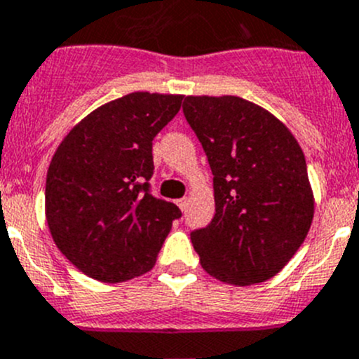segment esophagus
<instances>
[{
    "instance_id": "34e87169",
    "label": "esophagus",
    "mask_w": 359,
    "mask_h": 359,
    "mask_svg": "<svg viewBox=\"0 0 359 359\" xmlns=\"http://www.w3.org/2000/svg\"><path fill=\"white\" fill-rule=\"evenodd\" d=\"M177 205H179L180 210H186V208H187V198H180V200H177Z\"/></svg>"
}]
</instances>
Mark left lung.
Wrapping results in <instances>:
<instances>
[{
	"label": "left lung",
	"mask_w": 359,
	"mask_h": 359,
	"mask_svg": "<svg viewBox=\"0 0 359 359\" xmlns=\"http://www.w3.org/2000/svg\"><path fill=\"white\" fill-rule=\"evenodd\" d=\"M182 110L214 175V219L191 233L201 266L235 286L272 279L314 217L304 151L276 116L238 96H186Z\"/></svg>",
	"instance_id": "obj_1"
}]
</instances>
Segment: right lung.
<instances>
[{"label":"right lung","instance_id":"1","mask_svg":"<svg viewBox=\"0 0 359 359\" xmlns=\"http://www.w3.org/2000/svg\"><path fill=\"white\" fill-rule=\"evenodd\" d=\"M184 96L131 93L83 117L52 156L45 217L57 249L80 272L124 283L149 272L175 203L151 194L152 140Z\"/></svg>","mask_w":359,"mask_h":359}]
</instances>
